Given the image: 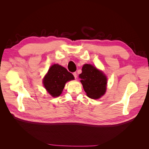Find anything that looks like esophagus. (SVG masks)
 Masks as SVG:
<instances>
[{
  "label": "esophagus",
  "mask_w": 149,
  "mask_h": 149,
  "mask_svg": "<svg viewBox=\"0 0 149 149\" xmlns=\"http://www.w3.org/2000/svg\"><path fill=\"white\" fill-rule=\"evenodd\" d=\"M73 76H74V78H75V79H76V78H77V74H76V72H74V73H73Z\"/></svg>",
  "instance_id": "obj_1"
}]
</instances>
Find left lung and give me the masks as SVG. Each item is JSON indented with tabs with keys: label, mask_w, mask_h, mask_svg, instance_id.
I'll use <instances>...</instances> for the list:
<instances>
[{
	"label": "left lung",
	"mask_w": 149,
	"mask_h": 149,
	"mask_svg": "<svg viewBox=\"0 0 149 149\" xmlns=\"http://www.w3.org/2000/svg\"><path fill=\"white\" fill-rule=\"evenodd\" d=\"M79 77L84 91L89 98L96 100L104 94L106 91L107 78L96 67L88 64L84 65L82 73Z\"/></svg>",
	"instance_id": "1"
}]
</instances>
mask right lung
Wrapping results in <instances>:
<instances>
[{
	"instance_id": "obj_1",
	"label": "right lung",
	"mask_w": 149,
	"mask_h": 149,
	"mask_svg": "<svg viewBox=\"0 0 149 149\" xmlns=\"http://www.w3.org/2000/svg\"><path fill=\"white\" fill-rule=\"evenodd\" d=\"M74 78V76L64 67L55 64L49 68L43 82L48 93L53 97H58L61 94L65 83Z\"/></svg>"
}]
</instances>
